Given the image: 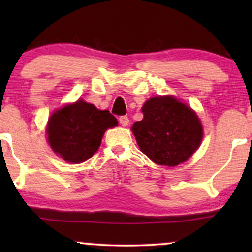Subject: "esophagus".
I'll return each instance as SVG.
<instances>
[{
  "mask_svg": "<svg viewBox=\"0 0 252 252\" xmlns=\"http://www.w3.org/2000/svg\"><path fill=\"white\" fill-rule=\"evenodd\" d=\"M120 123H121V126H126L129 124V118L126 116H121L120 117Z\"/></svg>",
  "mask_w": 252,
  "mask_h": 252,
  "instance_id": "esophagus-1",
  "label": "esophagus"
}]
</instances>
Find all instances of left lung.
I'll use <instances>...</instances> for the list:
<instances>
[{
	"label": "left lung",
	"mask_w": 252,
	"mask_h": 252,
	"mask_svg": "<svg viewBox=\"0 0 252 252\" xmlns=\"http://www.w3.org/2000/svg\"><path fill=\"white\" fill-rule=\"evenodd\" d=\"M143 120L132 126L136 141L153 162L178 166L200 146L202 126L198 116L174 97H154L144 103Z\"/></svg>",
	"instance_id": "1"
}]
</instances>
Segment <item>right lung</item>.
<instances>
[{"instance_id": "right-lung-1", "label": "right lung", "mask_w": 252, "mask_h": 252, "mask_svg": "<svg viewBox=\"0 0 252 252\" xmlns=\"http://www.w3.org/2000/svg\"><path fill=\"white\" fill-rule=\"evenodd\" d=\"M117 123L109 110H98L94 104L78 100L52 115L47 126L48 142L65 161L80 163L97 152L105 130Z\"/></svg>"}]
</instances>
